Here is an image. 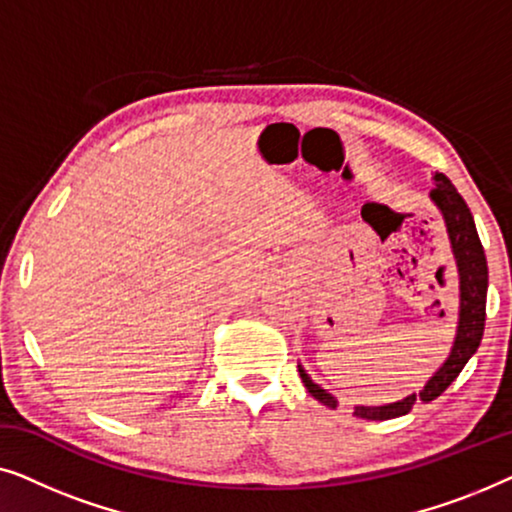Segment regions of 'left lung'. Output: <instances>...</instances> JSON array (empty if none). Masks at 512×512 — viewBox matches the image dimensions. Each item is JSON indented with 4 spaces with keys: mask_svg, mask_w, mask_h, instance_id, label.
<instances>
[{
    "mask_svg": "<svg viewBox=\"0 0 512 512\" xmlns=\"http://www.w3.org/2000/svg\"><path fill=\"white\" fill-rule=\"evenodd\" d=\"M431 198L440 207L445 216L447 233H450L452 251L457 258L459 268V289H461V310H459V328L457 340H454L450 359L443 363V368L426 382V387L419 394H412L398 403L380 405V408H368V405H356L354 415L361 419H394L401 415H408L417 398L424 403L438 398L450 384L457 380V375L464 370L468 359L480 347L482 333H485V307H487V258L482 242L475 230V221L471 209H468L466 200L457 193L452 181L445 177L443 172H436V186L431 188ZM300 377H303L305 387L310 394L317 398L319 403L328 405V408H338V401L314 384L303 368H300Z\"/></svg>",
    "mask_w": 512,
    "mask_h": 512,
    "instance_id": "obj_1",
    "label": "left lung"
}]
</instances>
